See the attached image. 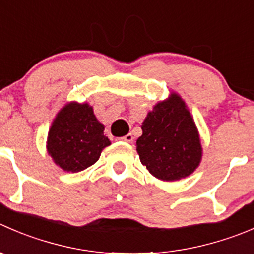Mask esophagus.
<instances>
[{
  "label": "esophagus",
  "mask_w": 254,
  "mask_h": 254,
  "mask_svg": "<svg viewBox=\"0 0 254 254\" xmlns=\"http://www.w3.org/2000/svg\"><path fill=\"white\" fill-rule=\"evenodd\" d=\"M120 140H122V141H125V142H132L134 141V136H132L131 132H129V134H127L125 136L120 137Z\"/></svg>",
  "instance_id": "esophagus-1"
}]
</instances>
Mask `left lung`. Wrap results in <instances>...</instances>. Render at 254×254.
<instances>
[{
  "mask_svg": "<svg viewBox=\"0 0 254 254\" xmlns=\"http://www.w3.org/2000/svg\"><path fill=\"white\" fill-rule=\"evenodd\" d=\"M136 140L140 161L162 181H176L192 174L202 159V146L193 118L176 93L159 102L141 125Z\"/></svg>",
  "mask_w": 254,
  "mask_h": 254,
  "instance_id": "obj_1",
  "label": "left lung"
}]
</instances>
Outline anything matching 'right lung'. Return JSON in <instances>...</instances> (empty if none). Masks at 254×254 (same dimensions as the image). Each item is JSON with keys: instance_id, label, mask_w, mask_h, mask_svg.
Here are the masks:
<instances>
[{"instance_id": "1", "label": "right lung", "mask_w": 254, "mask_h": 254, "mask_svg": "<svg viewBox=\"0 0 254 254\" xmlns=\"http://www.w3.org/2000/svg\"><path fill=\"white\" fill-rule=\"evenodd\" d=\"M110 145L104 125L98 122L88 103H68L51 125L47 151L56 165L67 172H79L98 161Z\"/></svg>"}]
</instances>
